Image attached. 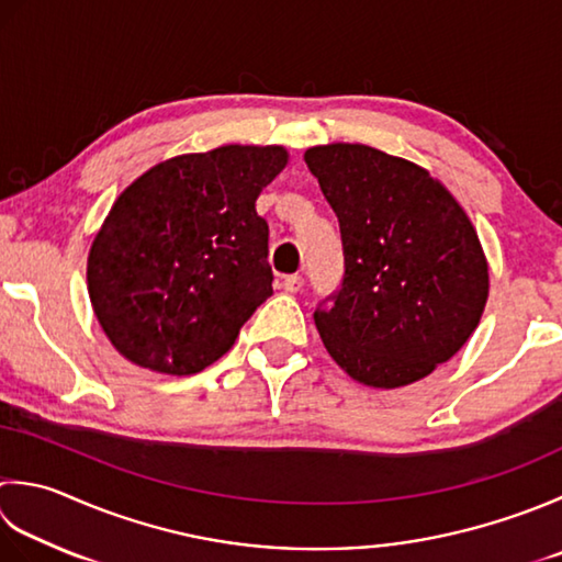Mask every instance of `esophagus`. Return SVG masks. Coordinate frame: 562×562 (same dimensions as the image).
Returning a JSON list of instances; mask_svg holds the SVG:
<instances>
[{
	"instance_id": "34e87169",
	"label": "esophagus",
	"mask_w": 562,
	"mask_h": 562,
	"mask_svg": "<svg viewBox=\"0 0 562 562\" xmlns=\"http://www.w3.org/2000/svg\"><path fill=\"white\" fill-rule=\"evenodd\" d=\"M282 288L284 292H300L304 288V278L302 274H288V278L282 280Z\"/></svg>"
}]
</instances>
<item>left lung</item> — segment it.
<instances>
[{
	"instance_id": "left-lung-1",
	"label": "left lung",
	"mask_w": 562,
	"mask_h": 562,
	"mask_svg": "<svg viewBox=\"0 0 562 562\" xmlns=\"http://www.w3.org/2000/svg\"><path fill=\"white\" fill-rule=\"evenodd\" d=\"M344 244L340 288L314 322L370 387H404L453 358L480 324L490 274L468 214L419 165L360 143L304 153Z\"/></svg>"
}]
</instances>
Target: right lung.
Masks as SVG:
<instances>
[{"label": "right lung", "mask_w": 562, "mask_h": 562, "mask_svg": "<svg viewBox=\"0 0 562 562\" xmlns=\"http://www.w3.org/2000/svg\"><path fill=\"white\" fill-rule=\"evenodd\" d=\"M288 165L280 146L170 158L128 184L92 244L87 288L121 356L194 375L234 346L272 294L256 200Z\"/></svg>", "instance_id": "right-lung-1"}]
</instances>
